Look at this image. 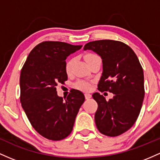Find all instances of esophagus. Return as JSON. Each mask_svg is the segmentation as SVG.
Segmentation results:
<instances>
[{"mask_svg": "<svg viewBox=\"0 0 160 160\" xmlns=\"http://www.w3.org/2000/svg\"><path fill=\"white\" fill-rule=\"evenodd\" d=\"M85 99H90V98H91V94H85Z\"/></svg>", "mask_w": 160, "mask_h": 160, "instance_id": "obj_1", "label": "esophagus"}]
</instances>
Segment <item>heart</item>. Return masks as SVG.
<instances>
[{
  "label": "heart",
  "mask_w": 160,
  "mask_h": 160,
  "mask_svg": "<svg viewBox=\"0 0 160 160\" xmlns=\"http://www.w3.org/2000/svg\"><path fill=\"white\" fill-rule=\"evenodd\" d=\"M97 55L93 54V53H88L85 56V60L86 61H88L90 59H91L92 57H96ZM73 63V60H69L66 62V66H65V69L66 72H69L71 71V68L72 66ZM75 87L77 89L81 90V91H88L91 89V84L89 82H87V81L85 80H78L77 81L76 83L75 84Z\"/></svg>",
  "instance_id": "1"
}]
</instances>
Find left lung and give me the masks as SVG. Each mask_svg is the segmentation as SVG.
<instances>
[{
  "mask_svg": "<svg viewBox=\"0 0 160 160\" xmlns=\"http://www.w3.org/2000/svg\"><path fill=\"white\" fill-rule=\"evenodd\" d=\"M84 50H91L102 58L103 73L98 89L114 94L107 101L99 93L93 94L98 104L97 128L104 135L119 136L132 128L141 112L145 93L142 66L133 50L121 41H91Z\"/></svg>",
  "mask_w": 160,
  "mask_h": 160,
  "instance_id": "left-lung-1",
  "label": "left lung"
}]
</instances>
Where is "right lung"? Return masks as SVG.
Here are the masks:
<instances>
[{
	"mask_svg": "<svg viewBox=\"0 0 160 160\" xmlns=\"http://www.w3.org/2000/svg\"><path fill=\"white\" fill-rule=\"evenodd\" d=\"M82 47L61 41L41 42L30 52L21 69V104L32 127L47 139L60 141L69 135L85 101L83 93L75 89L64 100L56 88L68 78L66 57Z\"/></svg>",
	"mask_w": 160,
	"mask_h": 160,
	"instance_id": "add662e5",
	"label": "right lung"
}]
</instances>
